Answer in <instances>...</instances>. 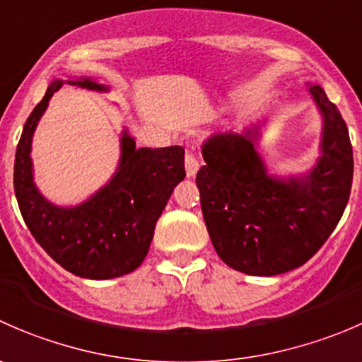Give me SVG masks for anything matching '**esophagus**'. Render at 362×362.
Returning a JSON list of instances; mask_svg holds the SVG:
<instances>
[{"label":"esophagus","instance_id":"34e87169","mask_svg":"<svg viewBox=\"0 0 362 362\" xmlns=\"http://www.w3.org/2000/svg\"><path fill=\"white\" fill-rule=\"evenodd\" d=\"M199 170V159L194 154L185 156V171H187V177H194Z\"/></svg>","mask_w":362,"mask_h":362}]
</instances>
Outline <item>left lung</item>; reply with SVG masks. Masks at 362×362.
I'll use <instances>...</instances> for the list:
<instances>
[{"label": "left lung", "mask_w": 362, "mask_h": 362, "mask_svg": "<svg viewBox=\"0 0 362 362\" xmlns=\"http://www.w3.org/2000/svg\"><path fill=\"white\" fill-rule=\"evenodd\" d=\"M324 119L320 158L305 177H269L257 147L261 126L203 144L196 175L208 235L236 272L273 276L305 264L341 218L354 177L349 129L320 86H308Z\"/></svg>", "instance_id": "left-lung-1"}]
</instances>
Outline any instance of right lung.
<instances>
[{"instance_id": "obj_1", "label": "right lung", "mask_w": 362, "mask_h": 362, "mask_svg": "<svg viewBox=\"0 0 362 362\" xmlns=\"http://www.w3.org/2000/svg\"><path fill=\"white\" fill-rule=\"evenodd\" d=\"M63 80H54L24 124L13 166V189L21 214L42 249L69 273L107 280L127 275L144 262L156 222L171 192L184 180V154L178 145L138 148L124 129L120 160L105 187L76 206H57L33 182L31 140L36 124ZM89 90H108L90 78L68 80Z\"/></svg>"}]
</instances>
